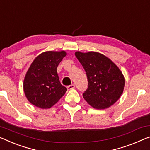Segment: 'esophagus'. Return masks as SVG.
Returning <instances> with one entry per match:
<instances>
[{"instance_id": "34e87169", "label": "esophagus", "mask_w": 150, "mask_h": 150, "mask_svg": "<svg viewBox=\"0 0 150 150\" xmlns=\"http://www.w3.org/2000/svg\"><path fill=\"white\" fill-rule=\"evenodd\" d=\"M75 87V85H69V86L67 87V89L68 90H71V89H74Z\"/></svg>"}]
</instances>
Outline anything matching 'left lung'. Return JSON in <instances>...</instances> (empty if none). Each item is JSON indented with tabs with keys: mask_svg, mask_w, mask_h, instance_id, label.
<instances>
[{
	"mask_svg": "<svg viewBox=\"0 0 150 150\" xmlns=\"http://www.w3.org/2000/svg\"><path fill=\"white\" fill-rule=\"evenodd\" d=\"M83 67L88 80V88L83 97L93 108H109L120 99L124 89L125 78L111 59L97 52H75Z\"/></svg>",
	"mask_w": 150,
	"mask_h": 150,
	"instance_id": "left-lung-1",
	"label": "left lung"
}]
</instances>
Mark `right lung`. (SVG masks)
<instances>
[{"instance_id": "right-lung-1", "label": "right lung", "mask_w": 150, "mask_h": 150, "mask_svg": "<svg viewBox=\"0 0 150 150\" xmlns=\"http://www.w3.org/2000/svg\"><path fill=\"white\" fill-rule=\"evenodd\" d=\"M66 52L46 51L38 55L26 73L23 89L28 101L41 109H49L67 91L59 81L57 69Z\"/></svg>"}]
</instances>
